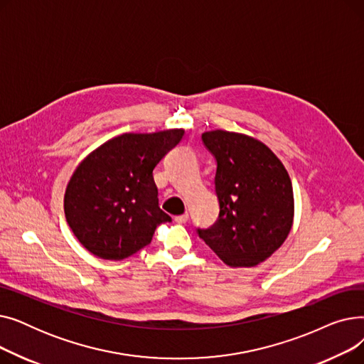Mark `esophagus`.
Listing matches in <instances>:
<instances>
[{"mask_svg":"<svg viewBox=\"0 0 364 364\" xmlns=\"http://www.w3.org/2000/svg\"><path fill=\"white\" fill-rule=\"evenodd\" d=\"M174 220H176V223H178V224H184V223H187V220H188V214L186 213V214H183V215H177Z\"/></svg>","mask_w":364,"mask_h":364,"instance_id":"34e87169","label":"esophagus"}]
</instances>
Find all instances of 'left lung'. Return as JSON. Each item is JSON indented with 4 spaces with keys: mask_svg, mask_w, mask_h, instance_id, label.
I'll return each instance as SVG.
<instances>
[{
    "mask_svg": "<svg viewBox=\"0 0 364 364\" xmlns=\"http://www.w3.org/2000/svg\"><path fill=\"white\" fill-rule=\"evenodd\" d=\"M202 140L217 159L218 221L199 237L228 267H255L291 233L295 214L291 177L274 151L242 132L213 129Z\"/></svg>",
    "mask_w": 364,
    "mask_h": 364,
    "instance_id": "left-lung-1",
    "label": "left lung"
}]
</instances>
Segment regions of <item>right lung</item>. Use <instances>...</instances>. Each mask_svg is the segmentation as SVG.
Wrapping results in <instances>:
<instances>
[{"mask_svg": "<svg viewBox=\"0 0 364 364\" xmlns=\"http://www.w3.org/2000/svg\"><path fill=\"white\" fill-rule=\"evenodd\" d=\"M183 136V128L125 132L75 168L65 190V215L90 254L125 259L151 242L159 224L171 221L159 208L153 169Z\"/></svg>", "mask_w": 364, "mask_h": 364, "instance_id": "1", "label": "right lung"}]
</instances>
